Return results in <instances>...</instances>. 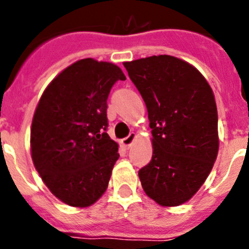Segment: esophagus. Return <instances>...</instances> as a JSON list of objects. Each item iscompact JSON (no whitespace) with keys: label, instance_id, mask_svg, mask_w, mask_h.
<instances>
[{"label":"esophagus","instance_id":"esophagus-1","mask_svg":"<svg viewBox=\"0 0 249 249\" xmlns=\"http://www.w3.org/2000/svg\"><path fill=\"white\" fill-rule=\"evenodd\" d=\"M135 139H136V134H134V132H132V134H130L129 136L122 140V144L124 145L125 148H130V147H131L132 143H134Z\"/></svg>","mask_w":249,"mask_h":249}]
</instances>
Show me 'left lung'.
Masks as SVG:
<instances>
[{
    "label": "left lung",
    "instance_id": "obj_1",
    "mask_svg": "<svg viewBox=\"0 0 249 249\" xmlns=\"http://www.w3.org/2000/svg\"><path fill=\"white\" fill-rule=\"evenodd\" d=\"M148 110L153 157L139 171L145 194L161 206L187 202L217 159L218 113L205 77L188 62L158 55L124 62Z\"/></svg>",
    "mask_w": 249,
    "mask_h": 249
}]
</instances>
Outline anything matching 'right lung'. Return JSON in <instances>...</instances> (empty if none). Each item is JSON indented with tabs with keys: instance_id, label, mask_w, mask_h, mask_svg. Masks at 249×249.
<instances>
[{
	"instance_id": "right-lung-1",
	"label": "right lung",
	"mask_w": 249,
	"mask_h": 249,
	"mask_svg": "<svg viewBox=\"0 0 249 249\" xmlns=\"http://www.w3.org/2000/svg\"><path fill=\"white\" fill-rule=\"evenodd\" d=\"M114 64L83 59L50 82L35 110L31 157L50 192L73 207L96 202L119 158L107 134V99L117 80Z\"/></svg>"
}]
</instances>
